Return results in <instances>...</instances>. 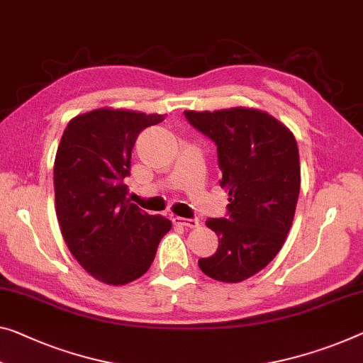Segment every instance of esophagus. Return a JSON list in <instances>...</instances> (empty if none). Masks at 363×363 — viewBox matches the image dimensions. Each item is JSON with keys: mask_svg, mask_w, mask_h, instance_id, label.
<instances>
[{"mask_svg": "<svg viewBox=\"0 0 363 363\" xmlns=\"http://www.w3.org/2000/svg\"><path fill=\"white\" fill-rule=\"evenodd\" d=\"M174 224L194 228V227H199V219H196V217H194V219H185V217H174Z\"/></svg>", "mask_w": 363, "mask_h": 363, "instance_id": "1", "label": "esophagus"}]
</instances>
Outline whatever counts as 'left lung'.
I'll return each mask as SVG.
<instances>
[{
	"instance_id": "left-lung-1",
	"label": "left lung",
	"mask_w": 363,
	"mask_h": 363,
	"mask_svg": "<svg viewBox=\"0 0 363 363\" xmlns=\"http://www.w3.org/2000/svg\"><path fill=\"white\" fill-rule=\"evenodd\" d=\"M198 131L213 139L228 193V219H208L219 248L198 261L206 276L242 282L271 263L282 248L297 208L300 159L292 131L258 108L185 111Z\"/></svg>"
}]
</instances>
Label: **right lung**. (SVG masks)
I'll list each match as a JSON object with an SVG mask.
<instances>
[{
    "instance_id": "obj_1",
    "label": "right lung",
    "mask_w": 363,
    "mask_h": 363,
    "mask_svg": "<svg viewBox=\"0 0 363 363\" xmlns=\"http://www.w3.org/2000/svg\"><path fill=\"white\" fill-rule=\"evenodd\" d=\"M164 115L97 108L72 118L61 136L53 182L57 217L66 245L89 274L110 286L141 277L172 228L130 203L131 150Z\"/></svg>"
}]
</instances>
